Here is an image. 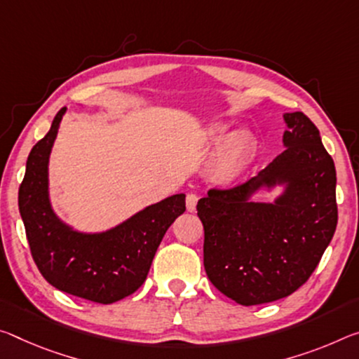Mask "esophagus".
Wrapping results in <instances>:
<instances>
[{"instance_id":"esophagus-1","label":"esophagus","mask_w":359,"mask_h":359,"mask_svg":"<svg viewBox=\"0 0 359 359\" xmlns=\"http://www.w3.org/2000/svg\"><path fill=\"white\" fill-rule=\"evenodd\" d=\"M185 203H187V210H189V212H195L198 196L195 195V193H189V195H187Z\"/></svg>"}]
</instances>
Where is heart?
Masks as SVG:
<instances>
[{"mask_svg": "<svg viewBox=\"0 0 359 359\" xmlns=\"http://www.w3.org/2000/svg\"><path fill=\"white\" fill-rule=\"evenodd\" d=\"M224 149L214 158L209 168V174L214 182L226 185L235 182L251 163L255 153V140L251 133L240 130L236 134H230V128L226 124H214L204 133L203 145L206 147H219L224 144Z\"/></svg>", "mask_w": 359, "mask_h": 359, "instance_id": "b5f03b06", "label": "heart"}]
</instances>
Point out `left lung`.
<instances>
[{
  "label": "left lung",
  "instance_id": "left-lung-1",
  "mask_svg": "<svg viewBox=\"0 0 359 359\" xmlns=\"http://www.w3.org/2000/svg\"><path fill=\"white\" fill-rule=\"evenodd\" d=\"M281 155L257 177L198 201L204 269L226 297L259 305L287 297L309 280L337 226L335 166L302 111L284 113ZM282 191L273 202L260 192Z\"/></svg>",
  "mask_w": 359,
  "mask_h": 359
}]
</instances>
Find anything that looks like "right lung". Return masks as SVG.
<instances>
[{
  "label": "right lung",
  "mask_w": 359,
  "mask_h": 359,
  "mask_svg": "<svg viewBox=\"0 0 359 359\" xmlns=\"http://www.w3.org/2000/svg\"><path fill=\"white\" fill-rule=\"evenodd\" d=\"M67 108L33 147L19 189L33 260L50 286L97 304H113L144 284L153 257L174 220L184 214L185 195L168 196L100 231H83L60 219L49 191V158Z\"/></svg>",
  "instance_id": "obj_1"
}]
</instances>
